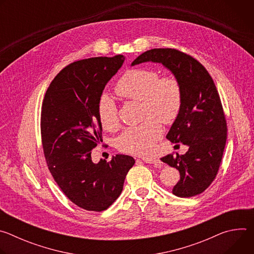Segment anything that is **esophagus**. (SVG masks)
<instances>
[{
  "label": "esophagus",
  "mask_w": 254,
  "mask_h": 254,
  "mask_svg": "<svg viewBox=\"0 0 254 254\" xmlns=\"http://www.w3.org/2000/svg\"><path fill=\"white\" fill-rule=\"evenodd\" d=\"M142 161L144 163H147V164H153V165H160L161 164V162L158 159H153V158H151V159L144 158V159H142Z\"/></svg>",
  "instance_id": "obj_1"
}]
</instances>
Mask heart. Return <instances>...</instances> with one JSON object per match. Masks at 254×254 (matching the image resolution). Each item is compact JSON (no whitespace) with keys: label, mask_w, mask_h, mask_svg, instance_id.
<instances>
[{"label":"heart","mask_w":254,"mask_h":254,"mask_svg":"<svg viewBox=\"0 0 254 254\" xmlns=\"http://www.w3.org/2000/svg\"><path fill=\"white\" fill-rule=\"evenodd\" d=\"M115 91L123 98L141 101L143 118L148 119L138 126L127 127L118 137V149L138 156L151 154L163 131L158 120L169 124L179 115L182 104L179 80L173 75L160 77L155 69L131 68L118 81ZM98 117L103 128L114 129L118 127V111L111 98H101Z\"/></svg>","instance_id":"b5f03b06"}]
</instances>
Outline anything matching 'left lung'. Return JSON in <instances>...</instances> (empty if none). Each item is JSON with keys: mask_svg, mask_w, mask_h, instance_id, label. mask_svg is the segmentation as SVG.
<instances>
[{"mask_svg": "<svg viewBox=\"0 0 254 254\" xmlns=\"http://www.w3.org/2000/svg\"><path fill=\"white\" fill-rule=\"evenodd\" d=\"M144 62L161 63L180 82L182 104L167 138L187 144L189 150L184 155H167L161 161L180 172L174 195H199L215 179L226 144L227 127L219 94L205 67L183 52L151 49L134 59L131 66Z\"/></svg>", "mask_w": 254, "mask_h": 254, "instance_id": "obj_1", "label": "left lung"}]
</instances>
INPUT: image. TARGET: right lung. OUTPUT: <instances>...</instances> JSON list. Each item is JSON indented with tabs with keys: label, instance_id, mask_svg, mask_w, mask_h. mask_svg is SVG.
Instances as JSON below:
<instances>
[{
	"label": "right lung",
	"instance_id": "right-lung-1",
	"mask_svg": "<svg viewBox=\"0 0 254 254\" xmlns=\"http://www.w3.org/2000/svg\"><path fill=\"white\" fill-rule=\"evenodd\" d=\"M124 55L94 57L63 68L49 85L42 104L41 133L48 168L63 193L78 207L100 212L121 195L134 164L127 155L94 164L91 150L101 139L98 104Z\"/></svg>",
	"mask_w": 254,
	"mask_h": 254
}]
</instances>
